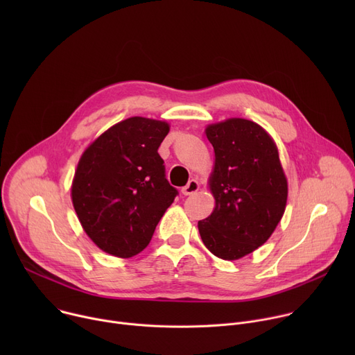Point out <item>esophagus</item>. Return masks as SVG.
<instances>
[{"mask_svg":"<svg viewBox=\"0 0 355 355\" xmlns=\"http://www.w3.org/2000/svg\"><path fill=\"white\" fill-rule=\"evenodd\" d=\"M198 189H199L198 181H196V180H191V181L181 189V192H182L184 195H192V193H195Z\"/></svg>","mask_w":355,"mask_h":355,"instance_id":"esophagus-1","label":"esophagus"}]
</instances>
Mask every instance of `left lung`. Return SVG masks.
<instances>
[{
  "mask_svg": "<svg viewBox=\"0 0 355 355\" xmlns=\"http://www.w3.org/2000/svg\"><path fill=\"white\" fill-rule=\"evenodd\" d=\"M215 150L209 178L216 207L198 222L202 241L219 259L237 260L263 245L279 223L288 184L278 150L257 123L233 118L207 128Z\"/></svg>",
  "mask_w": 355,
  "mask_h": 355,
  "instance_id": "1",
  "label": "left lung"
}]
</instances>
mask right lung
Here are the masks:
<instances>
[{
	"mask_svg": "<svg viewBox=\"0 0 355 355\" xmlns=\"http://www.w3.org/2000/svg\"><path fill=\"white\" fill-rule=\"evenodd\" d=\"M168 123L133 116L101 135L80 159L71 187L76 214L89 239L128 259L147 247L178 195L157 150Z\"/></svg>",
	"mask_w": 355,
	"mask_h": 355,
	"instance_id": "obj_1",
	"label": "right lung"
}]
</instances>
